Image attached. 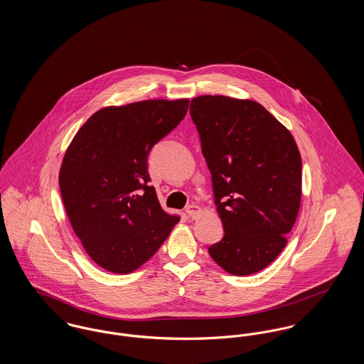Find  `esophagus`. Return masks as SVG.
<instances>
[{
	"label": "esophagus",
	"mask_w": 364,
	"mask_h": 364,
	"mask_svg": "<svg viewBox=\"0 0 364 364\" xmlns=\"http://www.w3.org/2000/svg\"><path fill=\"white\" fill-rule=\"evenodd\" d=\"M200 208L198 205H190L186 208V213L190 215L191 218H196L200 214Z\"/></svg>",
	"instance_id": "obj_1"
}]
</instances>
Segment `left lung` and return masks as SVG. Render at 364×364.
<instances>
[{
    "instance_id": "1",
    "label": "left lung",
    "mask_w": 364,
    "mask_h": 364,
    "mask_svg": "<svg viewBox=\"0 0 364 364\" xmlns=\"http://www.w3.org/2000/svg\"><path fill=\"white\" fill-rule=\"evenodd\" d=\"M224 225L210 257L233 276L258 273L287 245L301 200V156L292 134L262 105L224 95L191 101Z\"/></svg>"
}]
</instances>
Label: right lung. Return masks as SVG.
<instances>
[{
    "instance_id": "right-lung-1",
    "label": "right lung",
    "mask_w": 364,
    "mask_h": 364,
    "mask_svg": "<svg viewBox=\"0 0 364 364\" xmlns=\"http://www.w3.org/2000/svg\"><path fill=\"white\" fill-rule=\"evenodd\" d=\"M190 100H150L95 112L72 139L60 169L70 225L88 257L128 274L150 259L178 215L149 186L147 156L184 119Z\"/></svg>"
}]
</instances>
